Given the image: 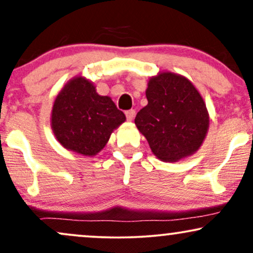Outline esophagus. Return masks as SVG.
<instances>
[{
    "instance_id": "obj_1",
    "label": "esophagus",
    "mask_w": 253,
    "mask_h": 253,
    "mask_svg": "<svg viewBox=\"0 0 253 253\" xmlns=\"http://www.w3.org/2000/svg\"><path fill=\"white\" fill-rule=\"evenodd\" d=\"M135 117V110L134 109H130V110H127L126 112V118L128 121H133V119Z\"/></svg>"
}]
</instances>
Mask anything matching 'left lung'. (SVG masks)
Returning a JSON list of instances; mask_svg holds the SVG:
<instances>
[{
    "label": "left lung",
    "instance_id": "1",
    "mask_svg": "<svg viewBox=\"0 0 253 253\" xmlns=\"http://www.w3.org/2000/svg\"><path fill=\"white\" fill-rule=\"evenodd\" d=\"M147 106L134 124L157 158L175 163L196 152L210 128L207 107L188 78L170 71L151 77Z\"/></svg>",
    "mask_w": 253,
    "mask_h": 253
}]
</instances>
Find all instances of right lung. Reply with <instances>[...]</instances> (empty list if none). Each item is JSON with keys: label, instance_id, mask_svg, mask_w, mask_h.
Masks as SVG:
<instances>
[{"label": "right lung", "instance_id": "1", "mask_svg": "<svg viewBox=\"0 0 253 253\" xmlns=\"http://www.w3.org/2000/svg\"><path fill=\"white\" fill-rule=\"evenodd\" d=\"M126 121L109 96H101L85 77L69 81L54 100L51 113L53 134L64 149L82 156H96L113 130Z\"/></svg>", "mask_w": 253, "mask_h": 253}]
</instances>
